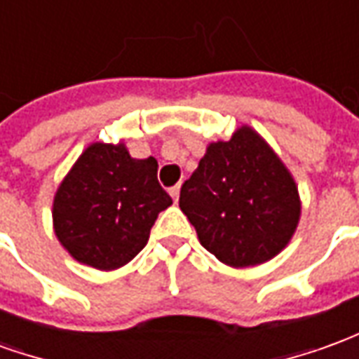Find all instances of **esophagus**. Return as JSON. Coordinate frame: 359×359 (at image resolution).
Masks as SVG:
<instances>
[{
    "instance_id": "34e87169",
    "label": "esophagus",
    "mask_w": 359,
    "mask_h": 359,
    "mask_svg": "<svg viewBox=\"0 0 359 359\" xmlns=\"http://www.w3.org/2000/svg\"><path fill=\"white\" fill-rule=\"evenodd\" d=\"M169 192H171V198L172 200H175V203L179 202V194H180V184H177V187H172L171 190H169Z\"/></svg>"
}]
</instances>
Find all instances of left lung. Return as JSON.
I'll return each mask as SVG.
<instances>
[{"mask_svg": "<svg viewBox=\"0 0 359 359\" xmlns=\"http://www.w3.org/2000/svg\"><path fill=\"white\" fill-rule=\"evenodd\" d=\"M179 205L200 244L231 267L269 262L292 238L300 194L292 175L248 125L211 142L180 188Z\"/></svg>", "mask_w": 359, "mask_h": 359, "instance_id": "8db88e82", "label": "left lung"}]
</instances>
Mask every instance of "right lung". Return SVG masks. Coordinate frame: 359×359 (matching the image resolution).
Wrapping results in <instances>:
<instances>
[{
    "label": "right lung",
    "instance_id": "obj_1",
    "mask_svg": "<svg viewBox=\"0 0 359 359\" xmlns=\"http://www.w3.org/2000/svg\"><path fill=\"white\" fill-rule=\"evenodd\" d=\"M171 203L157 182L156 157L134 159L123 142H94L59 184L53 229L76 262L113 271L138 256Z\"/></svg>",
    "mask_w": 359,
    "mask_h": 359
}]
</instances>
